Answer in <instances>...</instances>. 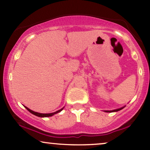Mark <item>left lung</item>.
<instances>
[{"instance_id": "obj_1", "label": "left lung", "mask_w": 150, "mask_h": 150, "mask_svg": "<svg viewBox=\"0 0 150 150\" xmlns=\"http://www.w3.org/2000/svg\"><path fill=\"white\" fill-rule=\"evenodd\" d=\"M122 108H124V107L122 108H118V109H115V110H105V112H117L118 111V110H122Z\"/></svg>"}]
</instances>
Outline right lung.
<instances>
[{"label": "right lung", "instance_id": "add662e5", "mask_svg": "<svg viewBox=\"0 0 150 150\" xmlns=\"http://www.w3.org/2000/svg\"><path fill=\"white\" fill-rule=\"evenodd\" d=\"M24 107H25V108H26V109H27V110H28V111H29V112H30V113L33 114V115H36V116H38V117H47L52 116V115H54V114H57V113H58V112H61V110H63V108H61V109L57 110V111L54 112H52V113H39V112H35V111H33V110L29 109V108H27V107H26V106H24Z\"/></svg>", "mask_w": 150, "mask_h": 150}]
</instances>
